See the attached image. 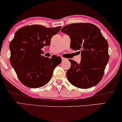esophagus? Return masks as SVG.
Wrapping results in <instances>:
<instances>
[{
	"mask_svg": "<svg viewBox=\"0 0 122 122\" xmlns=\"http://www.w3.org/2000/svg\"><path fill=\"white\" fill-rule=\"evenodd\" d=\"M61 60H62L63 61H65V60H66V59L65 58H63V57H61Z\"/></svg>",
	"mask_w": 122,
	"mask_h": 122,
	"instance_id": "obj_1",
	"label": "esophagus"
}]
</instances>
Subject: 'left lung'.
I'll use <instances>...</instances> for the list:
<instances>
[{"label":"left lung","instance_id":"left-lung-1","mask_svg":"<svg viewBox=\"0 0 122 122\" xmlns=\"http://www.w3.org/2000/svg\"><path fill=\"white\" fill-rule=\"evenodd\" d=\"M71 38V48L81 50L80 63L69 59L71 66L66 72L73 86L88 89L102 79L108 61V43L98 28L91 23H73L61 30ZM80 52V51H79Z\"/></svg>","mask_w":122,"mask_h":122}]
</instances>
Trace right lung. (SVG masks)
Listing matches in <instances>:
<instances>
[{
    "label": "right lung",
    "instance_id": "add662e5",
    "mask_svg": "<svg viewBox=\"0 0 122 122\" xmlns=\"http://www.w3.org/2000/svg\"><path fill=\"white\" fill-rule=\"evenodd\" d=\"M61 28L31 25L23 26L16 31L9 44L10 61L24 86L40 88L51 79L55 68L61 64V59L57 56L49 58L41 56V49L49 46L51 38Z\"/></svg>",
    "mask_w": 122,
    "mask_h": 122
}]
</instances>
